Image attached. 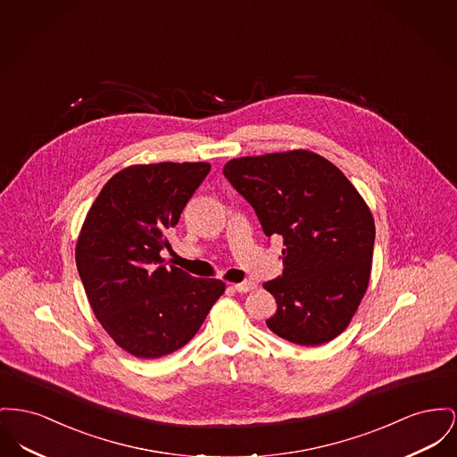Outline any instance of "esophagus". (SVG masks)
<instances>
[{
    "instance_id": "34e87169",
    "label": "esophagus",
    "mask_w": 457,
    "mask_h": 457,
    "mask_svg": "<svg viewBox=\"0 0 457 457\" xmlns=\"http://www.w3.org/2000/svg\"><path fill=\"white\" fill-rule=\"evenodd\" d=\"M233 288H235L237 292H240V294H246V292L255 290V288H257V285H255L253 281H243V283H237V285H233Z\"/></svg>"
}]
</instances>
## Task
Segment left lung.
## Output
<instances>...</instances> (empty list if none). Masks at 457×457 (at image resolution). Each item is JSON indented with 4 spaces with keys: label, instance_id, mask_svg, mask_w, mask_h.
<instances>
[{
    "label": "left lung",
    "instance_id": "obj_1",
    "mask_svg": "<svg viewBox=\"0 0 457 457\" xmlns=\"http://www.w3.org/2000/svg\"><path fill=\"white\" fill-rule=\"evenodd\" d=\"M224 176L266 237L283 238V274L264 283L278 311L266 324L305 347L337 338L368 290L375 220L345 174L309 150L233 159Z\"/></svg>",
    "mask_w": 457,
    "mask_h": 457
}]
</instances>
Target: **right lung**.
<instances>
[{"label":"right lung","instance_id":"1","mask_svg":"<svg viewBox=\"0 0 457 457\" xmlns=\"http://www.w3.org/2000/svg\"><path fill=\"white\" fill-rule=\"evenodd\" d=\"M207 162L131 165L108 179L84 219L76 264L96 320L120 349L157 359L196 335L226 285L165 266L161 250Z\"/></svg>","mask_w":457,"mask_h":457}]
</instances>
